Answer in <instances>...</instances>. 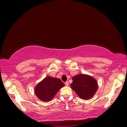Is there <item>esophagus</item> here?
Returning a JSON list of instances; mask_svg holds the SVG:
<instances>
[{"instance_id": "esophagus-1", "label": "esophagus", "mask_w": 127, "mask_h": 127, "mask_svg": "<svg viewBox=\"0 0 127 127\" xmlns=\"http://www.w3.org/2000/svg\"><path fill=\"white\" fill-rule=\"evenodd\" d=\"M69 85V82L68 81H67L66 82H65V85H66V86H68Z\"/></svg>"}]
</instances>
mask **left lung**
I'll return each mask as SVG.
<instances>
[{
  "label": "left lung",
  "mask_w": 127,
  "mask_h": 127,
  "mask_svg": "<svg viewBox=\"0 0 127 127\" xmlns=\"http://www.w3.org/2000/svg\"><path fill=\"white\" fill-rule=\"evenodd\" d=\"M70 87L78 96L83 99L93 97L98 88L97 80L93 77L86 74H78L72 78Z\"/></svg>",
  "instance_id": "left-lung-1"
}]
</instances>
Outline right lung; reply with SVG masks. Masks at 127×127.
I'll list each match as a JSON object with an SVG mask.
<instances>
[{
  "mask_svg": "<svg viewBox=\"0 0 127 127\" xmlns=\"http://www.w3.org/2000/svg\"><path fill=\"white\" fill-rule=\"evenodd\" d=\"M64 86V84L60 79L47 76L37 84L34 92L40 100L48 102L52 100L57 92Z\"/></svg>",
  "mask_w": 127,
  "mask_h": 127,
  "instance_id": "obj_1",
  "label": "right lung"
}]
</instances>
